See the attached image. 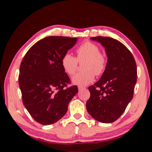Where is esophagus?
Returning <instances> with one entry per match:
<instances>
[{
	"instance_id": "obj_1",
	"label": "esophagus",
	"mask_w": 152,
	"mask_h": 152,
	"mask_svg": "<svg viewBox=\"0 0 152 152\" xmlns=\"http://www.w3.org/2000/svg\"><path fill=\"white\" fill-rule=\"evenodd\" d=\"M84 89H86L85 87L80 86H78V91H82V90H84Z\"/></svg>"
}]
</instances>
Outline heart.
<instances>
[{"label":"heart","instance_id":"1","mask_svg":"<svg viewBox=\"0 0 152 152\" xmlns=\"http://www.w3.org/2000/svg\"><path fill=\"white\" fill-rule=\"evenodd\" d=\"M85 60L83 64L84 71L76 74L72 78L74 84L86 86L94 80V76L103 74L107 66V58L100 52V48L94 43L86 42L76 50V58L66 53L61 58V66L69 75H73L78 68V61Z\"/></svg>","mask_w":152,"mask_h":152}]
</instances>
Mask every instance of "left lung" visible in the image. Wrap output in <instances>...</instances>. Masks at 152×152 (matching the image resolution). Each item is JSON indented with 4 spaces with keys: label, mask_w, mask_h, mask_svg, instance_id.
Instances as JSON below:
<instances>
[{
    "label": "left lung",
    "mask_w": 152,
    "mask_h": 152,
    "mask_svg": "<svg viewBox=\"0 0 152 152\" xmlns=\"http://www.w3.org/2000/svg\"><path fill=\"white\" fill-rule=\"evenodd\" d=\"M101 43L108 57L101 79L88 87L87 111L94 119L110 123L121 116L133 96L137 66L132 53L119 41L108 37H91Z\"/></svg>",
    "instance_id": "1"
}]
</instances>
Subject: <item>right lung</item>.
Segmentation results:
<instances>
[{
    "label": "right lung",
    "mask_w": 152,
    "mask_h": 152,
    "mask_svg": "<svg viewBox=\"0 0 152 152\" xmlns=\"http://www.w3.org/2000/svg\"><path fill=\"white\" fill-rule=\"evenodd\" d=\"M77 38L50 36L35 43L20 63L19 84L22 100L33 119L48 125L61 119L78 86L61 66V58L75 45Z\"/></svg>",
    "instance_id": "right-lung-1"
}]
</instances>
